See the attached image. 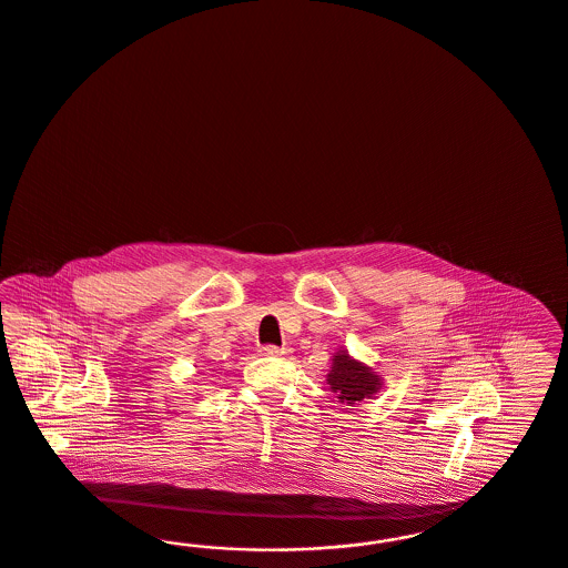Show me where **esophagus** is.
<instances>
[{"label":"esophagus","instance_id":"34e87169","mask_svg":"<svg viewBox=\"0 0 568 568\" xmlns=\"http://www.w3.org/2000/svg\"><path fill=\"white\" fill-rule=\"evenodd\" d=\"M260 355H264V357H287L290 348H278L274 344H266V346L260 348Z\"/></svg>","mask_w":568,"mask_h":568}]
</instances>
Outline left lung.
Listing matches in <instances>:
<instances>
[{
    "label": "left lung",
    "instance_id": "1",
    "mask_svg": "<svg viewBox=\"0 0 568 568\" xmlns=\"http://www.w3.org/2000/svg\"><path fill=\"white\" fill-rule=\"evenodd\" d=\"M327 385L334 393H338L342 404L353 406L362 399H369L378 390L381 378L369 367L351 359L346 351H341L338 355H334L332 372L327 374Z\"/></svg>",
    "mask_w": 568,
    "mask_h": 568
}]
</instances>
